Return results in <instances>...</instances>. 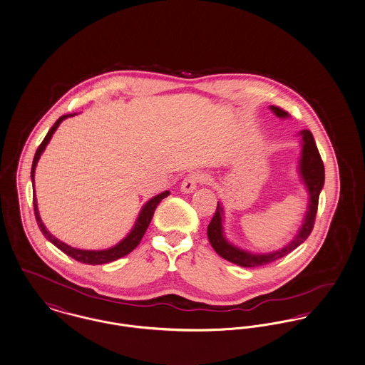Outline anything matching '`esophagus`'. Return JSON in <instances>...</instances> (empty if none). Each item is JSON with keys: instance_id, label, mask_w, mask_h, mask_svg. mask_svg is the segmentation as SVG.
Masks as SVG:
<instances>
[{"instance_id": "esophagus-1", "label": "esophagus", "mask_w": 365, "mask_h": 365, "mask_svg": "<svg viewBox=\"0 0 365 365\" xmlns=\"http://www.w3.org/2000/svg\"><path fill=\"white\" fill-rule=\"evenodd\" d=\"M203 181H205V175L203 174L197 173V172L190 173L181 182V191L185 192V193H191V192L196 190L197 184H200Z\"/></svg>"}]
</instances>
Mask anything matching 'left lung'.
I'll return each mask as SVG.
<instances>
[{"label": "left lung", "mask_w": 365, "mask_h": 365, "mask_svg": "<svg viewBox=\"0 0 365 365\" xmlns=\"http://www.w3.org/2000/svg\"><path fill=\"white\" fill-rule=\"evenodd\" d=\"M270 110L274 113V115L279 118H287L288 113L284 110L270 106ZM299 135H302V154L299 159V174L301 180L307 185V192H309V203H307V211L304 218V224L295 235V237L284 246L282 250L272 251V252H265V254H254L246 250L239 249L230 243L225 237L224 233V209L220 202H217V210L214 212L211 218L210 224L207 227V237L210 240V245L215 252L222 257L224 259L230 261L232 264H236L243 268H254V267H261L267 265L269 262H273L292 250L297 249L299 245H302L310 235L314 225V218L317 212V206H319V196L320 192L323 190L324 185V165L322 160V156L319 154L317 145L314 143L313 135L310 130H302L299 132Z\"/></svg>", "instance_id": "1"}]
</instances>
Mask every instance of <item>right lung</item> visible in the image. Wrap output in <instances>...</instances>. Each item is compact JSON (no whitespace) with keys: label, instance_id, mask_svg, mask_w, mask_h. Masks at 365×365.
<instances>
[{"label":"right lung","instance_id":"1","mask_svg":"<svg viewBox=\"0 0 365 365\" xmlns=\"http://www.w3.org/2000/svg\"><path fill=\"white\" fill-rule=\"evenodd\" d=\"M76 115V114H70V115H63L58 118V120L55 122V125L51 128V130L48 132V135H45L43 141L39 144L38 150L34 155V159H33V165H31V181H33V187H34V174H36V166H37V162H38L39 156L43 153V150L46 148L48 143L51 141L52 135L56 132V129L58 128V125L68 116ZM170 192L165 191L159 195L154 196L153 199H150L140 211L138 217H137V221H135V227L133 230L129 232V235L120 240L116 246L111 247V249L107 250H81L74 249L63 242H60L58 239H56L53 235H51L48 230L45 228V225L42 224L41 221V217H39L38 206H37V197H36V191H33V205H34V214H36V220H37V224H38L39 230L43 233V236L51 242L53 243L58 249L61 250L63 252H66L67 255H70L71 258H74L76 261H79L82 264H89V265H101V264H107V262H113L115 259H119L125 255H128L130 251L138 246V243L141 242L145 230L148 228L151 220H153V215H154L155 209L158 207V205L160 203L162 199H165L166 196H169Z\"/></svg>","mask_w":365,"mask_h":365}]
</instances>
